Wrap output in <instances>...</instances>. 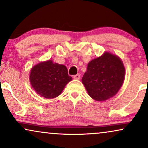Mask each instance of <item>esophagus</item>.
<instances>
[{"label": "esophagus", "mask_w": 148, "mask_h": 148, "mask_svg": "<svg viewBox=\"0 0 148 148\" xmlns=\"http://www.w3.org/2000/svg\"><path fill=\"white\" fill-rule=\"evenodd\" d=\"M80 78V76L79 74H77L76 75H74V76H73V78H74V79H76V80H79Z\"/></svg>", "instance_id": "esophagus-1"}]
</instances>
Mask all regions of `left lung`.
<instances>
[{"instance_id": "8db88e82", "label": "left lung", "mask_w": 148, "mask_h": 148, "mask_svg": "<svg viewBox=\"0 0 148 148\" xmlns=\"http://www.w3.org/2000/svg\"><path fill=\"white\" fill-rule=\"evenodd\" d=\"M124 78L125 68L121 59L105 52L88 63L82 83L91 98L103 102L117 94Z\"/></svg>"}]
</instances>
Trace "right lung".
<instances>
[{
	"mask_svg": "<svg viewBox=\"0 0 148 148\" xmlns=\"http://www.w3.org/2000/svg\"><path fill=\"white\" fill-rule=\"evenodd\" d=\"M72 79L64 65L53 63L50 59L34 65L29 74L30 83L33 89L47 99L59 96Z\"/></svg>",
	"mask_w": 148,
	"mask_h": 148,
	"instance_id": "obj_1",
	"label": "right lung"
}]
</instances>
